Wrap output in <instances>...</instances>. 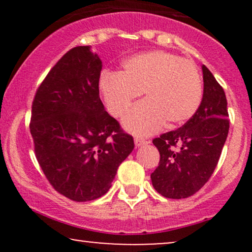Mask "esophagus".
<instances>
[{
	"label": "esophagus",
	"instance_id": "obj_1",
	"mask_svg": "<svg viewBox=\"0 0 252 252\" xmlns=\"http://www.w3.org/2000/svg\"><path fill=\"white\" fill-rule=\"evenodd\" d=\"M134 143H135V147H142V146H147L148 141H146L142 137H135V140H134Z\"/></svg>",
	"mask_w": 252,
	"mask_h": 252
}]
</instances>
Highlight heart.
I'll list each match as a JSON object with an SVG mask.
<instances>
[{
	"label": "heart",
	"instance_id": "heart-1",
	"mask_svg": "<svg viewBox=\"0 0 252 252\" xmlns=\"http://www.w3.org/2000/svg\"><path fill=\"white\" fill-rule=\"evenodd\" d=\"M99 93L108 112L122 117L142 93L146 101L134 106L123 126L135 135H150L166 123L188 122L202 101L203 87L191 61L165 51L139 54L124 61L119 73H104Z\"/></svg>",
	"mask_w": 252,
	"mask_h": 252
}]
</instances>
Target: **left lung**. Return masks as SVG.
Instances as JSON below:
<instances>
[{
	"instance_id": "obj_1",
	"label": "left lung",
	"mask_w": 252,
	"mask_h": 252,
	"mask_svg": "<svg viewBox=\"0 0 252 252\" xmlns=\"http://www.w3.org/2000/svg\"><path fill=\"white\" fill-rule=\"evenodd\" d=\"M202 72L203 97L195 115L180 128L153 140L160 160L150 178L164 197L187 198L197 192L215 171L228 135L225 92L205 65Z\"/></svg>"
}]
</instances>
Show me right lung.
Listing matches in <instances>:
<instances>
[{"label": "right lung", "instance_id": "obj_1", "mask_svg": "<svg viewBox=\"0 0 252 252\" xmlns=\"http://www.w3.org/2000/svg\"><path fill=\"white\" fill-rule=\"evenodd\" d=\"M101 71L91 47H75L47 74L32 105L36 159L55 190L75 202L106 194L134 149L99 98Z\"/></svg>", "mask_w": 252, "mask_h": 252}]
</instances>
